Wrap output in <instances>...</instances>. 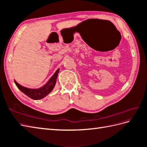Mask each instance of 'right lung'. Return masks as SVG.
I'll use <instances>...</instances> for the list:
<instances>
[{"instance_id":"add662e5","label":"right lung","mask_w":147,"mask_h":147,"mask_svg":"<svg viewBox=\"0 0 147 147\" xmlns=\"http://www.w3.org/2000/svg\"><path fill=\"white\" fill-rule=\"evenodd\" d=\"M59 72V69H58L55 71L54 75L51 78V79L49 80V82L44 86H43L41 88L38 89H31L26 88V87H24L17 83L16 80H14V83L18 88L26 95L29 96L30 98L33 100H40L44 98L45 96L49 94L52 91V90L54 89L56 83V80H57Z\"/></svg>"}]
</instances>
